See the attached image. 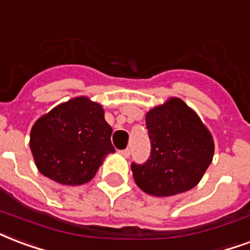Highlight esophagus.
I'll return each mask as SVG.
<instances>
[{"mask_svg": "<svg viewBox=\"0 0 250 250\" xmlns=\"http://www.w3.org/2000/svg\"><path fill=\"white\" fill-rule=\"evenodd\" d=\"M120 155H123V156H125V159H128V158H130V155H131L130 149H128V148L122 149V151H120Z\"/></svg>", "mask_w": 250, "mask_h": 250, "instance_id": "obj_1", "label": "esophagus"}]
</instances>
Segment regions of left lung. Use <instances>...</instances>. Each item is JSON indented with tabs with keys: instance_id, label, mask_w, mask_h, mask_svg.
Segmentation results:
<instances>
[{
	"instance_id": "obj_1",
	"label": "left lung",
	"mask_w": 250,
	"mask_h": 250,
	"mask_svg": "<svg viewBox=\"0 0 250 250\" xmlns=\"http://www.w3.org/2000/svg\"><path fill=\"white\" fill-rule=\"evenodd\" d=\"M151 155L131 164L136 186L158 197L183 193L197 186L212 163L213 138L199 115L179 98L153 107L146 115Z\"/></svg>"
}]
</instances>
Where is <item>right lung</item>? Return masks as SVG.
I'll return each instance as SVG.
<instances>
[{
  "label": "right lung",
  "instance_id": "1",
  "mask_svg": "<svg viewBox=\"0 0 250 250\" xmlns=\"http://www.w3.org/2000/svg\"><path fill=\"white\" fill-rule=\"evenodd\" d=\"M111 134L99 103L73 98L34 123L30 149L43 176L64 186H81L95 176L108 153L115 152Z\"/></svg>",
  "mask_w": 250,
  "mask_h": 250
}]
</instances>
